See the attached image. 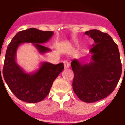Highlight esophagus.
I'll return each instance as SVG.
<instances>
[{
  "label": "esophagus",
  "instance_id": "34e87169",
  "mask_svg": "<svg viewBox=\"0 0 125 125\" xmlns=\"http://www.w3.org/2000/svg\"><path fill=\"white\" fill-rule=\"evenodd\" d=\"M63 65H64L65 69H68L70 66V63L67 60H65L63 61Z\"/></svg>",
  "mask_w": 125,
  "mask_h": 125
}]
</instances>
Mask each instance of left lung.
<instances>
[{"label":"left lung","mask_w":125,"mask_h":125,"mask_svg":"<svg viewBox=\"0 0 125 125\" xmlns=\"http://www.w3.org/2000/svg\"><path fill=\"white\" fill-rule=\"evenodd\" d=\"M95 43L89 50L90 62L82 63L77 59L71 62L74 73L73 88L85 103H94L106 98L118 83L122 66L118 46L107 33L98 30L85 32Z\"/></svg>","instance_id":"obj_1"}]
</instances>
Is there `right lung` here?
I'll use <instances>...</instances> for the list:
<instances>
[{"label":"right lung","mask_w":125,"mask_h":125,"mask_svg":"<svg viewBox=\"0 0 125 125\" xmlns=\"http://www.w3.org/2000/svg\"><path fill=\"white\" fill-rule=\"evenodd\" d=\"M53 34L54 32L51 31L30 28L17 33L8 46L2 69L3 76L9 88L21 101L29 103L43 101L64 67L63 63L54 65L45 62L41 63L39 69L35 72L26 73L16 62L17 49L21 44L30 43H33L40 54L49 52L51 49L41 44L47 43ZM0 76L2 78L1 73Z\"/></svg>","instance_id":"add662e5"}]
</instances>
